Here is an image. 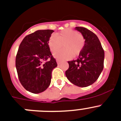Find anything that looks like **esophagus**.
Returning a JSON list of instances; mask_svg holds the SVG:
<instances>
[{
	"label": "esophagus",
	"instance_id": "esophagus-1",
	"mask_svg": "<svg viewBox=\"0 0 121 121\" xmlns=\"http://www.w3.org/2000/svg\"><path fill=\"white\" fill-rule=\"evenodd\" d=\"M56 61H57V64H60L61 63V61L59 60H56Z\"/></svg>",
	"mask_w": 121,
	"mask_h": 121
}]
</instances>
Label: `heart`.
Wrapping results in <instances>:
<instances>
[{
  "label": "heart",
  "mask_w": 121,
  "mask_h": 121,
  "mask_svg": "<svg viewBox=\"0 0 121 121\" xmlns=\"http://www.w3.org/2000/svg\"><path fill=\"white\" fill-rule=\"evenodd\" d=\"M85 39L80 34L71 29H65L52 35L48 41L51 52L58 51L64 45V49L54 54V57L60 60L70 59L81 52L84 46Z\"/></svg>",
  "instance_id": "obj_1"
}]
</instances>
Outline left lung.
I'll use <instances>...</instances> for the list:
<instances>
[{"mask_svg":"<svg viewBox=\"0 0 121 121\" xmlns=\"http://www.w3.org/2000/svg\"><path fill=\"white\" fill-rule=\"evenodd\" d=\"M85 39L84 46L76 60L68 61L69 68L65 76L78 87H87L99 78L104 69L105 52L99 38L93 32L83 27H76Z\"/></svg>","mask_w":121,"mask_h":121,"instance_id":"8db88e82","label":"left lung"}]
</instances>
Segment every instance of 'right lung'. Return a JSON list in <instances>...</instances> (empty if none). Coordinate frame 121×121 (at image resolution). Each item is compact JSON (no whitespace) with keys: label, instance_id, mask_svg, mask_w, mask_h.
<instances>
[{"label":"right lung","instance_id":"1","mask_svg":"<svg viewBox=\"0 0 121 121\" xmlns=\"http://www.w3.org/2000/svg\"><path fill=\"white\" fill-rule=\"evenodd\" d=\"M53 32L38 30L26 36L19 47L16 69L21 84L28 92L41 93L51 83L52 71L57 66L48 45ZM48 58V62L43 63Z\"/></svg>","mask_w":121,"mask_h":121}]
</instances>
